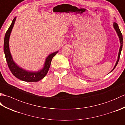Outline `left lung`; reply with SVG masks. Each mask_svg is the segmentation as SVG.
Returning <instances> with one entry per match:
<instances>
[{
    "mask_svg": "<svg viewBox=\"0 0 125 125\" xmlns=\"http://www.w3.org/2000/svg\"><path fill=\"white\" fill-rule=\"evenodd\" d=\"M113 27L115 29L116 34H117V35L118 36V38L119 39V41H120V48H119V53H118V59L117 61H116V62L115 64V67L113 68V69L111 70V72H112V71L115 69V68L116 67V65H117L118 63L119 62V58H120V54H121V50L122 48H123V35H122V34L121 33V31L120 30V29L119 28V26L118 25L117 23L116 22H114L113 23ZM110 72V73H111Z\"/></svg>",
    "mask_w": 125,
    "mask_h": 125,
    "instance_id": "1",
    "label": "left lung"
}]
</instances>
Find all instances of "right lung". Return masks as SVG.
I'll use <instances>...</instances> for the list:
<instances>
[{"label": "right lung", "instance_id": "obj_1", "mask_svg": "<svg viewBox=\"0 0 125 125\" xmlns=\"http://www.w3.org/2000/svg\"><path fill=\"white\" fill-rule=\"evenodd\" d=\"M16 19H17V17L13 19L11 25L7 31L4 38V50L8 66L13 75L20 80L30 82L39 81L47 75L50 68V64H51L52 58L58 51L52 52L48 55L45 60L43 67L38 71H33L27 70L19 67L13 60L12 55L10 54L9 46L10 37L15 23Z\"/></svg>", "mask_w": 125, "mask_h": 125}]
</instances>
